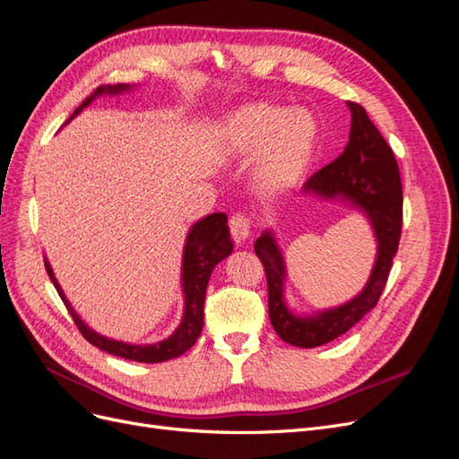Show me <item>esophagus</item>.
Here are the masks:
<instances>
[{"label":"esophagus","instance_id":"1","mask_svg":"<svg viewBox=\"0 0 459 459\" xmlns=\"http://www.w3.org/2000/svg\"><path fill=\"white\" fill-rule=\"evenodd\" d=\"M230 230L233 241L243 243L245 239H248V235H251V220L245 214H233L230 220Z\"/></svg>","mask_w":459,"mask_h":459}]
</instances>
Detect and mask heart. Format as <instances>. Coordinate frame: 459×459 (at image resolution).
I'll use <instances>...</instances> for the list:
<instances>
[{
	"label": "heart",
	"instance_id": "heart-1",
	"mask_svg": "<svg viewBox=\"0 0 459 459\" xmlns=\"http://www.w3.org/2000/svg\"><path fill=\"white\" fill-rule=\"evenodd\" d=\"M221 143L235 159L258 157L256 186L264 193H283L300 184L310 170L317 149V122L304 108L251 103L226 118Z\"/></svg>",
	"mask_w": 459,
	"mask_h": 459
}]
</instances>
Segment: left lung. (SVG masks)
Returning a JSON list of instances; mask_svg holds the SVG:
<instances>
[{"label":"left lung","instance_id":"obj_1","mask_svg":"<svg viewBox=\"0 0 459 459\" xmlns=\"http://www.w3.org/2000/svg\"><path fill=\"white\" fill-rule=\"evenodd\" d=\"M349 108L352 113L349 143L335 160L308 178L302 191L304 195L349 201L368 216L377 239V256L362 293L337 308L297 316L285 302V260L273 233L264 231L255 243L256 256L266 272L270 322L285 342L300 349H314L341 337L375 308L400 243L402 184L393 149L362 105L349 101Z\"/></svg>","mask_w":459,"mask_h":459}]
</instances>
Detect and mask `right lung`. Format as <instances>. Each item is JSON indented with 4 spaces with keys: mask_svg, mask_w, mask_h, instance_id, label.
Masks as SVG:
<instances>
[{
    "mask_svg": "<svg viewBox=\"0 0 459 459\" xmlns=\"http://www.w3.org/2000/svg\"><path fill=\"white\" fill-rule=\"evenodd\" d=\"M132 86L128 84H117V86H100L90 97H86L84 103H82L73 117L66 122H71L78 113L84 110L95 97L100 95H117L122 91H128ZM233 251V243L230 238V228H228V216L224 212H214L208 214L206 218L195 221L191 226L186 247H184V258H182V289H184V317L179 322L178 329L172 333L169 339H164L155 344H130L115 339H107L100 333L90 329L84 322H82L80 316L71 307V302L66 300L61 285L57 283L53 275V270L46 258V270L51 283L57 289L61 300L68 314L73 316L76 327L80 329L82 335L88 342H91L97 349H101L108 354L124 358V359H134V362H143V364H159L166 362V359H172L187 352L193 344L197 342L203 322H204V295H206V285L211 280V273L218 262L228 258Z\"/></svg>",
    "mask_w": 459,
    "mask_h": 459,
    "instance_id": "right-lung-1",
    "label": "right lung"
}]
</instances>
